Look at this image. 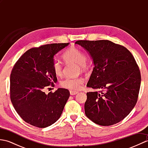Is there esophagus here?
Here are the masks:
<instances>
[{
    "label": "esophagus",
    "mask_w": 148,
    "mask_h": 148,
    "mask_svg": "<svg viewBox=\"0 0 148 148\" xmlns=\"http://www.w3.org/2000/svg\"><path fill=\"white\" fill-rule=\"evenodd\" d=\"M78 92H76V91H72V90H71L70 91V94L71 95H76V94H77Z\"/></svg>",
    "instance_id": "esophagus-1"
}]
</instances>
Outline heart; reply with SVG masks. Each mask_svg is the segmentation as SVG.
I'll return each mask as SVG.
<instances>
[{"instance_id": "1", "label": "heart", "mask_w": 148, "mask_h": 148, "mask_svg": "<svg viewBox=\"0 0 148 148\" xmlns=\"http://www.w3.org/2000/svg\"><path fill=\"white\" fill-rule=\"evenodd\" d=\"M62 58L66 64L74 63L79 66L81 70H84L86 67V54L81 49L76 48H71L62 54ZM52 69L56 76H61L62 74L63 64L61 62L55 60L52 63ZM84 82L82 77L75 78H66L60 82L61 86L71 90H79Z\"/></svg>"}]
</instances>
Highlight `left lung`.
<instances>
[{
	"label": "left lung",
	"instance_id": "left-lung-1",
	"mask_svg": "<svg viewBox=\"0 0 148 148\" xmlns=\"http://www.w3.org/2000/svg\"><path fill=\"white\" fill-rule=\"evenodd\" d=\"M76 44L92 56L95 67L87 86L102 90L86 93L85 114L101 126H110L129 114L137 102L139 67L125 47L108 40H80Z\"/></svg>",
	"mask_w": 148,
	"mask_h": 148
}]
</instances>
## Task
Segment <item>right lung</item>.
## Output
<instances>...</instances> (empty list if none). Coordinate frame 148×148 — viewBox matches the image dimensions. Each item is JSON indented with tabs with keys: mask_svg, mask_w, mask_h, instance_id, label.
I'll return each mask as SVG.
<instances>
[{
	"mask_svg": "<svg viewBox=\"0 0 148 148\" xmlns=\"http://www.w3.org/2000/svg\"><path fill=\"white\" fill-rule=\"evenodd\" d=\"M69 43H54L30 48L22 55L10 76V99L16 111L34 127L45 128L58 120L70 96L67 89L54 87L57 78L52 69L53 56Z\"/></svg>",
	"mask_w": 148,
	"mask_h": 148,
	"instance_id": "add662e5",
	"label": "right lung"
}]
</instances>
